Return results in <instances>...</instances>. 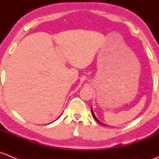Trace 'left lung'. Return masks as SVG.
I'll use <instances>...</instances> for the list:
<instances>
[{"mask_svg":"<svg viewBox=\"0 0 159 159\" xmlns=\"http://www.w3.org/2000/svg\"><path fill=\"white\" fill-rule=\"evenodd\" d=\"M91 113H92V115H93V118H94V119H95V120H97V122H98V123L101 124V125H103V123H101V122H100V120H98V119H97V117H96V116H95V115H94V113H93V111L92 108H91Z\"/></svg>","mask_w":159,"mask_h":159,"instance_id":"left-lung-1","label":"left lung"}]
</instances>
